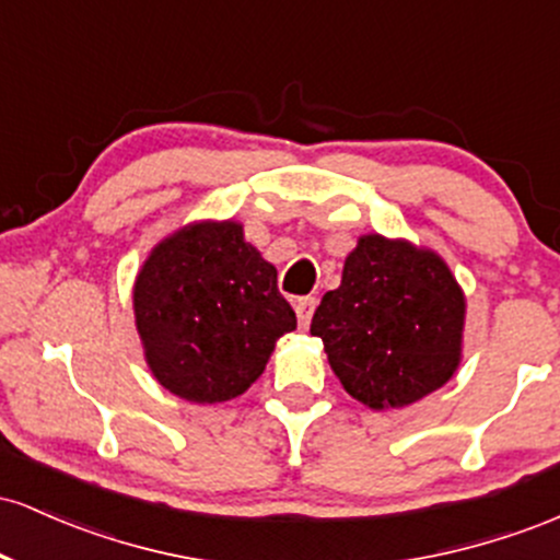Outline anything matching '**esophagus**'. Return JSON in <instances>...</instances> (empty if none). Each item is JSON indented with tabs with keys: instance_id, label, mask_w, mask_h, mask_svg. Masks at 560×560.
Wrapping results in <instances>:
<instances>
[{
	"instance_id": "1",
	"label": "esophagus",
	"mask_w": 560,
	"mask_h": 560,
	"mask_svg": "<svg viewBox=\"0 0 560 560\" xmlns=\"http://www.w3.org/2000/svg\"><path fill=\"white\" fill-rule=\"evenodd\" d=\"M316 298H300V300H294V311H298V320H300V326L302 329H305L307 324H311V318H313V311H316Z\"/></svg>"
}]
</instances>
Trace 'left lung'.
<instances>
[{
    "instance_id": "1",
    "label": "left lung",
    "mask_w": 560,
    "mask_h": 560,
    "mask_svg": "<svg viewBox=\"0 0 560 560\" xmlns=\"http://www.w3.org/2000/svg\"><path fill=\"white\" fill-rule=\"evenodd\" d=\"M464 313V292L434 253L371 234L347 255L342 284L324 294L311 334L355 400L402 408L458 369Z\"/></svg>"
}]
</instances>
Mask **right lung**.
Returning a JSON list of instances; mask_svg holds the SVG:
<instances>
[{
	"label": "right lung",
	"instance_id": "add662e5",
	"mask_svg": "<svg viewBox=\"0 0 560 560\" xmlns=\"http://www.w3.org/2000/svg\"><path fill=\"white\" fill-rule=\"evenodd\" d=\"M133 311L152 374L191 402L242 395L266 371L276 339L298 329L276 268L234 221L160 242L133 287Z\"/></svg>",
	"mask_w": 560,
	"mask_h": 560
}]
</instances>
